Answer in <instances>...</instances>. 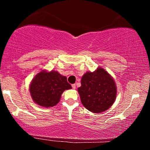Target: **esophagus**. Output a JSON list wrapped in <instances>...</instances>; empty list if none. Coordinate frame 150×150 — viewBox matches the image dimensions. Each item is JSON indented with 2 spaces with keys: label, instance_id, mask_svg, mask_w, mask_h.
<instances>
[{
  "label": "esophagus",
  "instance_id": "obj_1",
  "mask_svg": "<svg viewBox=\"0 0 150 150\" xmlns=\"http://www.w3.org/2000/svg\"><path fill=\"white\" fill-rule=\"evenodd\" d=\"M71 87H72V88H73V89H75V88H76V85H75V84H72L71 85Z\"/></svg>",
  "mask_w": 150,
  "mask_h": 150
}]
</instances>
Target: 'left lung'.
<instances>
[{
	"instance_id": "obj_1",
	"label": "left lung",
	"mask_w": 150,
	"mask_h": 150,
	"mask_svg": "<svg viewBox=\"0 0 150 150\" xmlns=\"http://www.w3.org/2000/svg\"><path fill=\"white\" fill-rule=\"evenodd\" d=\"M78 92L83 106L95 113L107 110L116 96L115 81L102 68H98L95 72L86 73L81 79V86Z\"/></svg>"
}]
</instances>
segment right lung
I'll use <instances>...</instances> for the list:
<instances>
[{
	"instance_id": "1",
	"label": "right lung",
	"mask_w": 150,
	"mask_h": 150,
	"mask_svg": "<svg viewBox=\"0 0 150 150\" xmlns=\"http://www.w3.org/2000/svg\"><path fill=\"white\" fill-rule=\"evenodd\" d=\"M71 88L67 78L57 71H41L32 80L30 92L40 106L52 107L59 103L63 91Z\"/></svg>"
}]
</instances>
